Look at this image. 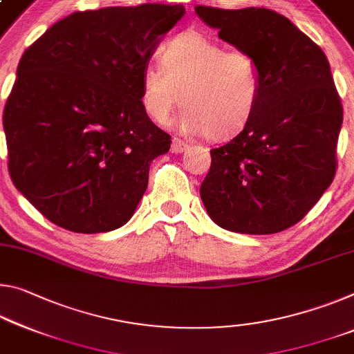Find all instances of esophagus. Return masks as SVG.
I'll return each mask as SVG.
<instances>
[{"instance_id":"34e87169","label":"esophagus","mask_w":354,"mask_h":354,"mask_svg":"<svg viewBox=\"0 0 354 354\" xmlns=\"http://www.w3.org/2000/svg\"><path fill=\"white\" fill-rule=\"evenodd\" d=\"M189 148V143L183 142L181 138H173L171 140V153H184Z\"/></svg>"}]
</instances>
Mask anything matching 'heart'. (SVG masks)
Listing matches in <instances>:
<instances>
[{
    "label": "heart",
    "mask_w": 354,
    "mask_h": 354,
    "mask_svg": "<svg viewBox=\"0 0 354 354\" xmlns=\"http://www.w3.org/2000/svg\"><path fill=\"white\" fill-rule=\"evenodd\" d=\"M162 64L142 74V105L151 120L165 124L181 104V127L225 142L249 126L263 91L261 67L244 48H228L203 32L186 31L167 42Z\"/></svg>",
    "instance_id": "obj_1"
}]
</instances>
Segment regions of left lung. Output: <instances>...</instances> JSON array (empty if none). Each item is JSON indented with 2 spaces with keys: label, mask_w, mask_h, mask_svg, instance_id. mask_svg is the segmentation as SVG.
<instances>
[{
  "label": "left lung",
  "mask_w": 354,
  "mask_h": 354,
  "mask_svg": "<svg viewBox=\"0 0 354 354\" xmlns=\"http://www.w3.org/2000/svg\"><path fill=\"white\" fill-rule=\"evenodd\" d=\"M195 12L218 37L254 55L263 74L249 126L211 149L201 200L230 232H283L315 206L337 170L344 110L326 55L271 9L195 6Z\"/></svg>",
  "instance_id": "obj_1"
}]
</instances>
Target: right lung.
Listing matches in <instances>:
<instances>
[{
  "label": "right lung",
  "mask_w": 354,
  "mask_h": 354,
  "mask_svg": "<svg viewBox=\"0 0 354 354\" xmlns=\"http://www.w3.org/2000/svg\"><path fill=\"white\" fill-rule=\"evenodd\" d=\"M183 4L74 12L21 56L4 105L14 186L74 233L124 225L171 137L142 105V74Z\"/></svg>",
  "instance_id": "right-lung-1"
}]
</instances>
